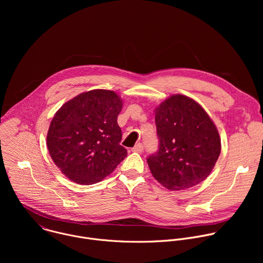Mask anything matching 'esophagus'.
Listing matches in <instances>:
<instances>
[{"mask_svg":"<svg viewBox=\"0 0 263 263\" xmlns=\"http://www.w3.org/2000/svg\"><path fill=\"white\" fill-rule=\"evenodd\" d=\"M133 152H137V153H141L143 151V145L142 143H137L134 145V147H132Z\"/></svg>","mask_w":263,"mask_h":263,"instance_id":"esophagus-1","label":"esophagus"}]
</instances>
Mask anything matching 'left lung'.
<instances>
[{
  "mask_svg": "<svg viewBox=\"0 0 263 263\" xmlns=\"http://www.w3.org/2000/svg\"><path fill=\"white\" fill-rule=\"evenodd\" d=\"M158 151L146 161L153 177L170 191L204 181L220 153L218 131L193 99L174 95L155 110Z\"/></svg>",
  "mask_w": 263,
  "mask_h": 263,
  "instance_id": "8db88e82",
  "label": "left lung"
}]
</instances>
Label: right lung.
Returning a JSON list of instances; mask_svg holds the SVG:
<instances>
[{
  "label": "right lung",
  "instance_id": "right-lung-1",
  "mask_svg": "<svg viewBox=\"0 0 263 263\" xmlns=\"http://www.w3.org/2000/svg\"><path fill=\"white\" fill-rule=\"evenodd\" d=\"M121 98L112 90L80 93L56 112L47 135L54 163L74 183L90 185L110 175L127 156L120 144Z\"/></svg>",
  "mask_w": 263,
  "mask_h": 263
}]
</instances>
